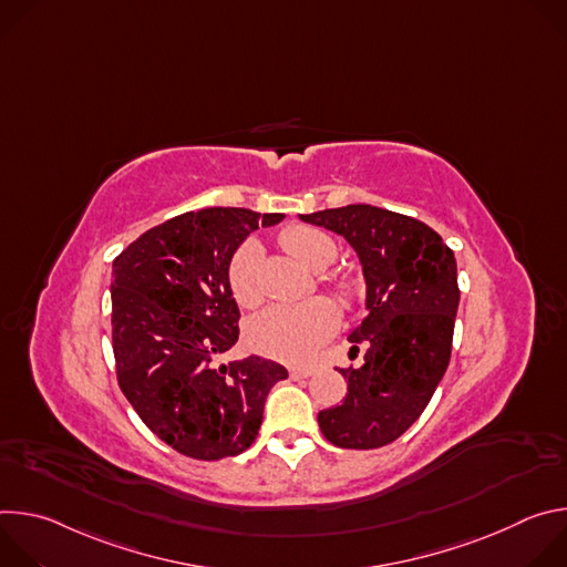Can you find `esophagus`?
<instances>
[{
	"instance_id": "obj_1",
	"label": "esophagus",
	"mask_w": 567,
	"mask_h": 567,
	"mask_svg": "<svg viewBox=\"0 0 567 567\" xmlns=\"http://www.w3.org/2000/svg\"><path fill=\"white\" fill-rule=\"evenodd\" d=\"M311 374H313L311 368H291V370H289V377H291V379H307V377H311Z\"/></svg>"
}]
</instances>
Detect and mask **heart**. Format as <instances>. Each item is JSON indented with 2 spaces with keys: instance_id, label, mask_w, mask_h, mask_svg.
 <instances>
[{
  "instance_id": "heart-1",
  "label": "heart",
  "mask_w": 567,
  "mask_h": 567,
  "mask_svg": "<svg viewBox=\"0 0 567 567\" xmlns=\"http://www.w3.org/2000/svg\"><path fill=\"white\" fill-rule=\"evenodd\" d=\"M280 245L311 271H322L337 258L334 239L313 226H289L280 233ZM228 287L239 307L254 309L262 302L260 287V247L245 241L228 262ZM334 291L343 302L354 300L350 282H334ZM337 328V309L326 298H311L300 305H276L256 316L249 328V346L269 359L285 363H309L318 348Z\"/></svg>"
}]
</instances>
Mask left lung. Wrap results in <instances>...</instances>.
Here are the masks:
<instances>
[{
	"instance_id": "1",
	"label": "left lung",
	"mask_w": 567,
	"mask_h": 567,
	"mask_svg": "<svg viewBox=\"0 0 567 567\" xmlns=\"http://www.w3.org/2000/svg\"><path fill=\"white\" fill-rule=\"evenodd\" d=\"M300 219L343 235L368 287V316L350 334V357L363 348V363L339 370L348 394L318 413V426L341 449L385 446L417 422L449 368L460 302L455 256L424 221L370 204Z\"/></svg>"
}]
</instances>
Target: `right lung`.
<instances>
[{"mask_svg": "<svg viewBox=\"0 0 567 567\" xmlns=\"http://www.w3.org/2000/svg\"><path fill=\"white\" fill-rule=\"evenodd\" d=\"M280 213L202 208L145 230L112 267V346L123 394L143 424L182 455L247 451L280 363L247 357L215 365L239 337L228 262L251 230Z\"/></svg>", "mask_w": 567, "mask_h": 567, "instance_id": "add662e5", "label": "right lung"}]
</instances>
